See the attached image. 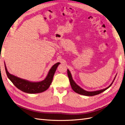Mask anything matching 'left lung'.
Segmentation results:
<instances>
[{"label":"left lung","instance_id":"obj_1","mask_svg":"<svg viewBox=\"0 0 125 125\" xmlns=\"http://www.w3.org/2000/svg\"><path fill=\"white\" fill-rule=\"evenodd\" d=\"M67 73H68V76L69 77V81H70V83L71 85V86L73 90L75 92H76L79 94H81V95H86V96H94L95 95H97V94H100L102 92H103L106 90H107L108 88H109L110 87L112 84H113V83L114 82V81L115 80V79L116 78H114V81H113V82L111 84V85H109V86H108L107 88H105L103 90H99V91H93V92H89V91H86L83 90V89H82L81 88H80V86H78L76 83H75V82L73 80V78H72L71 74L70 73V71L68 69H67Z\"/></svg>","mask_w":125,"mask_h":125}]
</instances>
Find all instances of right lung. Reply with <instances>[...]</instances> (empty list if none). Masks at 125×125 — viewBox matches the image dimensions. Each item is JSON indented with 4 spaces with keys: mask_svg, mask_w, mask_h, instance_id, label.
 I'll return each instance as SVG.
<instances>
[{
    "mask_svg": "<svg viewBox=\"0 0 125 125\" xmlns=\"http://www.w3.org/2000/svg\"><path fill=\"white\" fill-rule=\"evenodd\" d=\"M59 63V62H57L53 65L45 80L39 82H30L14 76L8 73L5 64V67L7 77L18 89L24 92L32 94L43 92L50 87L52 82L54 73Z\"/></svg>",
    "mask_w": 125,
    "mask_h": 125,
    "instance_id": "add662e5",
    "label": "right lung"
}]
</instances>
